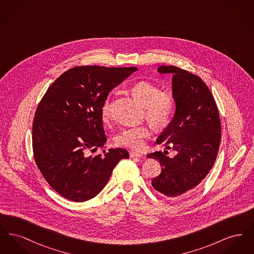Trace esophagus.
I'll return each mask as SVG.
<instances>
[{
    "label": "esophagus",
    "instance_id": "esophagus-1",
    "mask_svg": "<svg viewBox=\"0 0 254 254\" xmlns=\"http://www.w3.org/2000/svg\"><path fill=\"white\" fill-rule=\"evenodd\" d=\"M129 156L131 158H142L143 154L138 153V152H134V151H130L129 152Z\"/></svg>",
    "mask_w": 254,
    "mask_h": 254
}]
</instances>
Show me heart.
I'll return each mask as SVG.
<instances>
[{"label":"heart","mask_w":254,"mask_h":254,"mask_svg":"<svg viewBox=\"0 0 254 254\" xmlns=\"http://www.w3.org/2000/svg\"><path fill=\"white\" fill-rule=\"evenodd\" d=\"M130 91L136 100L145 106V116L155 128L162 129L169 126L176 110V100L171 91L161 90L157 85L147 81L134 84ZM111 114V101L107 98L101 108L102 120L109 123ZM150 135V126L142 124L122 128L116 135L115 141L118 145L140 151L145 147V140Z\"/></svg>","instance_id":"b5f03b06"}]
</instances>
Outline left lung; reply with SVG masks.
<instances>
[{
	"mask_svg": "<svg viewBox=\"0 0 254 254\" xmlns=\"http://www.w3.org/2000/svg\"><path fill=\"white\" fill-rule=\"evenodd\" d=\"M158 71L173 74L176 111L156 143L177 154L169 158L168 151H155L147 157L158 160L162 167L152 187L173 198L197 187L212 169L221 142V121L214 97L199 76L174 65H161Z\"/></svg>",
	"mask_w": 254,
	"mask_h": 254,
	"instance_id": "left-lung-1",
	"label": "left lung"
}]
</instances>
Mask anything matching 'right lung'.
<instances>
[{"instance_id":"right-lung-1","label":"right lung","mask_w":254,"mask_h":254,"mask_svg":"<svg viewBox=\"0 0 254 254\" xmlns=\"http://www.w3.org/2000/svg\"><path fill=\"white\" fill-rule=\"evenodd\" d=\"M137 67L78 65L49 86L32 125L34 161L45 180L73 202L95 197L116 165L129 158L124 148L89 155L107 142L101 108L109 92Z\"/></svg>"}]
</instances>
